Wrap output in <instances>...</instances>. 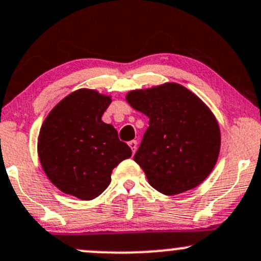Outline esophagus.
<instances>
[{
    "mask_svg": "<svg viewBox=\"0 0 261 261\" xmlns=\"http://www.w3.org/2000/svg\"><path fill=\"white\" fill-rule=\"evenodd\" d=\"M128 146H130V149L133 150V152L135 153L136 149H138V141H136V140H131V141L128 142Z\"/></svg>",
    "mask_w": 261,
    "mask_h": 261,
    "instance_id": "34e87169",
    "label": "esophagus"
}]
</instances>
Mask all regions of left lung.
Segmentation results:
<instances>
[{
  "instance_id": "obj_1",
  "label": "left lung",
  "mask_w": 261,
  "mask_h": 261,
  "mask_svg": "<svg viewBox=\"0 0 261 261\" xmlns=\"http://www.w3.org/2000/svg\"><path fill=\"white\" fill-rule=\"evenodd\" d=\"M126 100L150 119L134 160L153 189L177 195L209 176L220 151V130L196 95L165 84L128 92Z\"/></svg>"
}]
</instances>
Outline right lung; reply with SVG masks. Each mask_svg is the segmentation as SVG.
<instances>
[{
    "mask_svg": "<svg viewBox=\"0 0 261 261\" xmlns=\"http://www.w3.org/2000/svg\"><path fill=\"white\" fill-rule=\"evenodd\" d=\"M111 98L81 89L66 96L46 117L38 136L43 171L62 193L92 200L105 191L111 172L131 156L116 128L101 120Z\"/></svg>",
    "mask_w": 261,
    "mask_h": 261,
    "instance_id": "obj_1",
    "label": "right lung"
}]
</instances>
